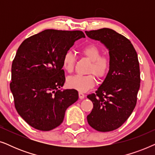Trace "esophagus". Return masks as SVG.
Here are the masks:
<instances>
[{"label":"esophagus","mask_w":155,"mask_h":155,"mask_svg":"<svg viewBox=\"0 0 155 155\" xmlns=\"http://www.w3.org/2000/svg\"><path fill=\"white\" fill-rule=\"evenodd\" d=\"M79 98L81 99H84V94H83V93L81 92H79Z\"/></svg>","instance_id":"34e87169"}]
</instances>
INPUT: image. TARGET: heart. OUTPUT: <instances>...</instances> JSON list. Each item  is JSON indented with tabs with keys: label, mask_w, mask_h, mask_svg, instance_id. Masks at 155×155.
Wrapping results in <instances>:
<instances>
[{
	"label": "heart",
	"mask_w": 155,
	"mask_h": 155,
	"mask_svg": "<svg viewBox=\"0 0 155 155\" xmlns=\"http://www.w3.org/2000/svg\"><path fill=\"white\" fill-rule=\"evenodd\" d=\"M82 54L91 61L88 68L89 73H93L98 79L105 78L111 68V60L108 56L101 55V50L94 44H89L80 49ZM75 57L71 51H68L63 55L62 65L63 69L68 73L73 71L75 67ZM69 87L79 91L85 92L93 87L95 84V78L92 74L86 75H75L69 77L67 80Z\"/></svg>",
	"instance_id": "heart-1"
}]
</instances>
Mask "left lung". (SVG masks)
Returning a JSON list of instances; mask_svg holds the SVG:
<instances>
[{
  "mask_svg": "<svg viewBox=\"0 0 155 155\" xmlns=\"http://www.w3.org/2000/svg\"><path fill=\"white\" fill-rule=\"evenodd\" d=\"M85 33L109 51L111 68L98 90L87 95L93 109L87 117L92 128L109 132L121 126L136 106L140 84L138 58L130 40L113 29L103 28Z\"/></svg>",
  "mask_w": 155,
  "mask_h": 155,
  "instance_id": "left-lung-1",
  "label": "left lung"
}]
</instances>
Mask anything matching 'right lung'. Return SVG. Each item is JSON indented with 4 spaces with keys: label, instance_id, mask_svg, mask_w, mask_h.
I'll return each mask as SVG.
<instances>
[{
    "label": "right lung",
    "instance_id": "1",
    "mask_svg": "<svg viewBox=\"0 0 155 155\" xmlns=\"http://www.w3.org/2000/svg\"><path fill=\"white\" fill-rule=\"evenodd\" d=\"M82 31L46 29L19 46L12 64L10 90L15 109L33 128L48 131L62 124L65 112L78 99L77 90H58L64 84L62 60Z\"/></svg>",
    "mask_w": 155,
    "mask_h": 155
}]
</instances>
